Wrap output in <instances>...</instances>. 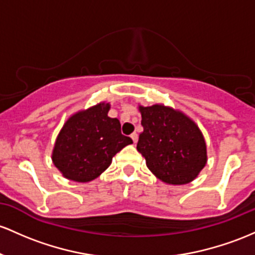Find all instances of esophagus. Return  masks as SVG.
<instances>
[{"label": "esophagus", "instance_id": "esophagus-1", "mask_svg": "<svg viewBox=\"0 0 255 255\" xmlns=\"http://www.w3.org/2000/svg\"><path fill=\"white\" fill-rule=\"evenodd\" d=\"M130 138H132L133 142H134V144H135V142L138 141V134H136V133H132V134H130Z\"/></svg>", "mask_w": 255, "mask_h": 255}]
</instances>
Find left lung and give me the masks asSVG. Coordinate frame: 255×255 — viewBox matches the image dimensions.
I'll use <instances>...</instances> for the list:
<instances>
[{
	"label": "left lung",
	"mask_w": 255,
	"mask_h": 255,
	"mask_svg": "<svg viewBox=\"0 0 255 255\" xmlns=\"http://www.w3.org/2000/svg\"><path fill=\"white\" fill-rule=\"evenodd\" d=\"M141 126L136 150L166 184L192 181L207 163V146L198 126L181 111L155 104L139 106Z\"/></svg>",
	"instance_id": "obj_1"
}]
</instances>
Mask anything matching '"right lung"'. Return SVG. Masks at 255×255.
Returning a JSON list of instances; mask_svg holds the SVG:
<instances>
[{
	"mask_svg": "<svg viewBox=\"0 0 255 255\" xmlns=\"http://www.w3.org/2000/svg\"><path fill=\"white\" fill-rule=\"evenodd\" d=\"M109 103H99L69 117L58 134L52 161L66 179L87 183L99 177L113 157L132 144L121 123L108 116Z\"/></svg>",
	"mask_w": 255,
	"mask_h": 255,
	"instance_id": "right-lung-1",
	"label": "right lung"
}]
</instances>
